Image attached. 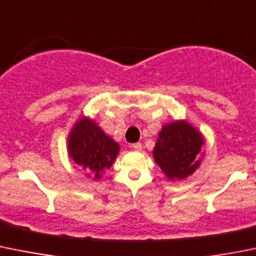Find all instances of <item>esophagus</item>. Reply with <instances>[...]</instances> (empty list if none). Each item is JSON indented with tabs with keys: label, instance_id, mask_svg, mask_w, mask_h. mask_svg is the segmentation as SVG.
I'll return each mask as SVG.
<instances>
[{
	"label": "esophagus",
	"instance_id": "obj_1",
	"mask_svg": "<svg viewBox=\"0 0 256 256\" xmlns=\"http://www.w3.org/2000/svg\"><path fill=\"white\" fill-rule=\"evenodd\" d=\"M131 148L136 151H140L141 148H142V145H141L140 142H136V144H132V145H131Z\"/></svg>",
	"mask_w": 256,
	"mask_h": 256
}]
</instances>
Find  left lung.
Listing matches in <instances>:
<instances>
[{"label": "left lung", "mask_w": 256, "mask_h": 256, "mask_svg": "<svg viewBox=\"0 0 256 256\" xmlns=\"http://www.w3.org/2000/svg\"><path fill=\"white\" fill-rule=\"evenodd\" d=\"M205 138L186 120L165 124L158 132L152 156L168 180H184L202 165Z\"/></svg>", "instance_id": "obj_1"}]
</instances>
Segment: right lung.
I'll return each mask as SVG.
<instances>
[{"mask_svg":"<svg viewBox=\"0 0 256 256\" xmlns=\"http://www.w3.org/2000/svg\"><path fill=\"white\" fill-rule=\"evenodd\" d=\"M120 146L88 116L76 120L68 136V158L85 170L86 176L100 180L112 166Z\"/></svg>","mask_w":256,"mask_h":256,"instance_id":"add662e5","label":"right lung"}]
</instances>
